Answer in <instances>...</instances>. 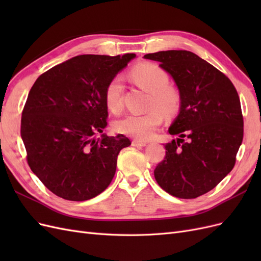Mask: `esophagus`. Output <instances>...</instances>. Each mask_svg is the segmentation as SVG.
I'll list each match as a JSON object with an SVG mask.
<instances>
[{
    "label": "esophagus",
    "mask_w": 261,
    "mask_h": 261,
    "mask_svg": "<svg viewBox=\"0 0 261 261\" xmlns=\"http://www.w3.org/2000/svg\"><path fill=\"white\" fill-rule=\"evenodd\" d=\"M148 143L147 141H143V140H138V139H134L132 141V145L135 146V147H145Z\"/></svg>",
    "instance_id": "1"
}]
</instances>
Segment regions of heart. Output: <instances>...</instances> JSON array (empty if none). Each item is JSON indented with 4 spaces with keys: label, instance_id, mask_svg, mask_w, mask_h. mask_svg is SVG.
Here are the masks:
<instances>
[{
    "label": "heart",
    "instance_id": "heart-1",
    "mask_svg": "<svg viewBox=\"0 0 261 261\" xmlns=\"http://www.w3.org/2000/svg\"><path fill=\"white\" fill-rule=\"evenodd\" d=\"M129 76L138 87L150 93L149 111L145 114H128L114 123V129L130 137L148 139L163 121V116L173 117L180 110L181 97L174 86L169 85V75L154 63L144 62L132 67ZM106 106L114 114L123 109V84L115 76L106 87Z\"/></svg>",
    "mask_w": 261,
    "mask_h": 261
}]
</instances>
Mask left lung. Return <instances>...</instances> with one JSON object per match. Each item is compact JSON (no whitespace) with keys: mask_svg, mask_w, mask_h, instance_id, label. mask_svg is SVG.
I'll return each instance as SVG.
<instances>
[{"mask_svg":"<svg viewBox=\"0 0 261 261\" xmlns=\"http://www.w3.org/2000/svg\"><path fill=\"white\" fill-rule=\"evenodd\" d=\"M173 77L181 97L180 111L154 169L156 183L177 198H197L215 188L236 162L244 136L239 93L218 68L186 50L146 54Z\"/></svg>","mask_w":261,"mask_h":261,"instance_id":"left-lung-1","label":"left lung"}]
</instances>
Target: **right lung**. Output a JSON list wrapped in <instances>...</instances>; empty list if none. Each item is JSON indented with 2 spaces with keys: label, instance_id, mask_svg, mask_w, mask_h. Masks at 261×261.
Returning a JSON list of instances; mask_svg holds the SVG:
<instances>
[{
  "label": "right lung",
  "instance_id": "add662e5",
  "mask_svg": "<svg viewBox=\"0 0 261 261\" xmlns=\"http://www.w3.org/2000/svg\"><path fill=\"white\" fill-rule=\"evenodd\" d=\"M136 54H83L38 77L21 113L20 135L31 171L50 192L88 200L110 185L117 155L130 145L122 134L94 135L108 125L105 90Z\"/></svg>",
  "mask_w": 261,
  "mask_h": 261
}]
</instances>
